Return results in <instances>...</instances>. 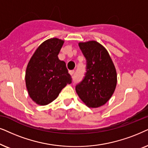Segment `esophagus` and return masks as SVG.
<instances>
[{
  "mask_svg": "<svg viewBox=\"0 0 148 148\" xmlns=\"http://www.w3.org/2000/svg\"><path fill=\"white\" fill-rule=\"evenodd\" d=\"M69 73H70V74L71 76H73V75H74V70L69 71Z\"/></svg>",
  "mask_w": 148,
  "mask_h": 148,
  "instance_id": "esophagus-1",
  "label": "esophagus"
}]
</instances>
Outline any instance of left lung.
I'll return each mask as SVG.
<instances>
[{"mask_svg":"<svg viewBox=\"0 0 148 148\" xmlns=\"http://www.w3.org/2000/svg\"><path fill=\"white\" fill-rule=\"evenodd\" d=\"M78 45L86 64L83 79L76 85V92L88 107H100L114 93L116 71L107 50L99 42L92 40Z\"/></svg>","mask_w":148,"mask_h":148,"instance_id":"1","label":"left lung"}]
</instances>
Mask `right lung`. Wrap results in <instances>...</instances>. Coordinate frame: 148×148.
<instances>
[{"label": "right lung", "instance_id": "1", "mask_svg": "<svg viewBox=\"0 0 148 148\" xmlns=\"http://www.w3.org/2000/svg\"><path fill=\"white\" fill-rule=\"evenodd\" d=\"M64 41L53 38L42 42L32 57L25 72V84L29 97L41 106L58 97L63 88L72 82L66 63L58 54Z\"/></svg>", "mask_w": 148, "mask_h": 148}]
</instances>
